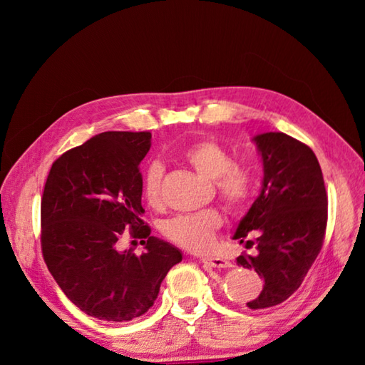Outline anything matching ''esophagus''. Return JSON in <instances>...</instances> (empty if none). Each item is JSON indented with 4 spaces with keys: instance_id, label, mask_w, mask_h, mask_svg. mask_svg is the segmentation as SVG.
<instances>
[{
    "instance_id": "esophagus-1",
    "label": "esophagus",
    "mask_w": 365,
    "mask_h": 365,
    "mask_svg": "<svg viewBox=\"0 0 365 365\" xmlns=\"http://www.w3.org/2000/svg\"><path fill=\"white\" fill-rule=\"evenodd\" d=\"M201 261L211 265V267H217V269H224V267H232V262L227 261L224 257H217V256H205L201 257Z\"/></svg>"
}]
</instances>
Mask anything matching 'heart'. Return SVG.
I'll return each instance as SVG.
<instances>
[{"label": "heart", "mask_w": 365, "mask_h": 365, "mask_svg": "<svg viewBox=\"0 0 365 365\" xmlns=\"http://www.w3.org/2000/svg\"><path fill=\"white\" fill-rule=\"evenodd\" d=\"M183 159L197 174L212 180L215 193L232 212H240L250 205L255 195V169L246 163H235L232 153L214 138H202L182 151ZM164 165L159 160L148 164L143 172V193L150 205L160 202ZM224 224L219 209L207 207L196 212L174 215L160 225L164 237L190 251L211 248L215 233Z\"/></svg>", "instance_id": "obj_1"}]
</instances>
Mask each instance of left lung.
I'll return each instance as SVG.
<instances>
[{"label": "left lung", "instance_id": "obj_1", "mask_svg": "<svg viewBox=\"0 0 365 365\" xmlns=\"http://www.w3.org/2000/svg\"><path fill=\"white\" fill-rule=\"evenodd\" d=\"M264 164L262 190L233 238L256 252H242L237 264L252 269L264 288L250 309H265L288 299L301 287L322 250L327 230L324 175L316 154L302 141L282 132L255 138Z\"/></svg>", "mask_w": 365, "mask_h": 365}]
</instances>
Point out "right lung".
I'll list each match as a JSON object with an SVG mask.
<instances>
[{"label": "right lung", "mask_w": 365, "mask_h": 365, "mask_svg": "<svg viewBox=\"0 0 365 365\" xmlns=\"http://www.w3.org/2000/svg\"><path fill=\"white\" fill-rule=\"evenodd\" d=\"M150 132H104L54 160L41 196V252L54 280L80 311L108 322L148 312L182 252L151 237L141 215L140 163ZM125 230L145 252L116 251Z\"/></svg>", "instance_id": "obj_1"}]
</instances>
